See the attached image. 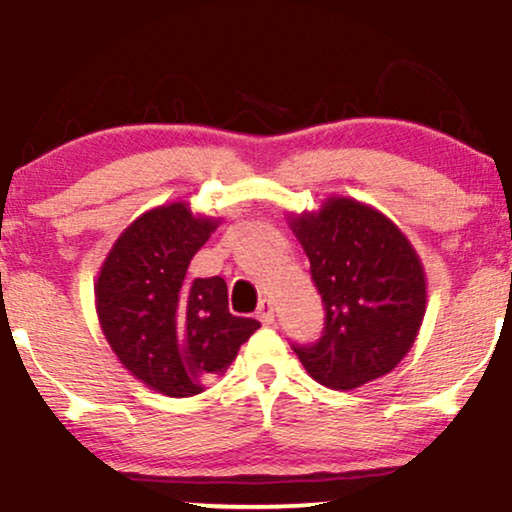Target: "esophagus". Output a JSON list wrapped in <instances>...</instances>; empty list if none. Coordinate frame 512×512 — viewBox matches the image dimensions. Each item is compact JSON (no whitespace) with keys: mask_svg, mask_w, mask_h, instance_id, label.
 <instances>
[{"mask_svg":"<svg viewBox=\"0 0 512 512\" xmlns=\"http://www.w3.org/2000/svg\"><path fill=\"white\" fill-rule=\"evenodd\" d=\"M257 320H260L262 325H272V322H274V305H272V301H267V298H264V301H260V308H257Z\"/></svg>","mask_w":512,"mask_h":512,"instance_id":"obj_1","label":"esophagus"}]
</instances>
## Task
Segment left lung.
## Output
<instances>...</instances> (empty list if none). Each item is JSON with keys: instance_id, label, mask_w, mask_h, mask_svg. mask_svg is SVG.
Here are the masks:
<instances>
[{"instance_id": "left-lung-1", "label": "left lung", "mask_w": 512, "mask_h": 512, "mask_svg": "<svg viewBox=\"0 0 512 512\" xmlns=\"http://www.w3.org/2000/svg\"><path fill=\"white\" fill-rule=\"evenodd\" d=\"M325 305L315 344H296L310 378L354 390L409 354L426 313V274L402 231L368 204L330 197L291 219Z\"/></svg>"}]
</instances>
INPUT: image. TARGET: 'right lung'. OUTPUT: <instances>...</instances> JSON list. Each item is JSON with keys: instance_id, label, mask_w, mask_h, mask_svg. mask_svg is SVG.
Instances as JSON below:
<instances>
[{"instance_id": "right-lung-1", "label": "right lung", "mask_w": 512, "mask_h": 512, "mask_svg": "<svg viewBox=\"0 0 512 512\" xmlns=\"http://www.w3.org/2000/svg\"><path fill=\"white\" fill-rule=\"evenodd\" d=\"M216 226L185 202L146 211L115 240L98 274L105 339L122 366L161 395H199L260 327L252 317L228 313L221 276L185 279Z\"/></svg>"}]
</instances>
